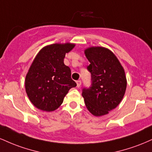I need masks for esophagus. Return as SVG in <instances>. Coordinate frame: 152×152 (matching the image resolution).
I'll return each instance as SVG.
<instances>
[{
	"instance_id": "1",
	"label": "esophagus",
	"mask_w": 152,
	"mask_h": 152,
	"mask_svg": "<svg viewBox=\"0 0 152 152\" xmlns=\"http://www.w3.org/2000/svg\"><path fill=\"white\" fill-rule=\"evenodd\" d=\"M76 84H77L78 88H79V87L81 86V81H76Z\"/></svg>"
}]
</instances>
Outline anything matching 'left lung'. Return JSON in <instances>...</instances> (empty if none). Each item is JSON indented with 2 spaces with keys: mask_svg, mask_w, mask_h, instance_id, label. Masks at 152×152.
Returning a JSON list of instances; mask_svg holds the SVG:
<instances>
[{
  "mask_svg": "<svg viewBox=\"0 0 152 152\" xmlns=\"http://www.w3.org/2000/svg\"><path fill=\"white\" fill-rule=\"evenodd\" d=\"M84 53L90 65L91 86L83 88L82 96L87 109L95 116H102L114 109L126 91L125 71L111 50L102 46H91Z\"/></svg>",
  "mask_w": 152,
  "mask_h": 152,
  "instance_id": "8db88e82",
  "label": "left lung"
}]
</instances>
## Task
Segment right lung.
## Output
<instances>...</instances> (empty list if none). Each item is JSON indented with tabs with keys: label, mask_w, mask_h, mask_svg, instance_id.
I'll use <instances>...</instances> for the list:
<instances>
[{
	"label": "right lung",
	"mask_w": 152,
	"mask_h": 152,
	"mask_svg": "<svg viewBox=\"0 0 152 152\" xmlns=\"http://www.w3.org/2000/svg\"><path fill=\"white\" fill-rule=\"evenodd\" d=\"M75 43H53L40 50L26 76L25 88L34 106L44 111H55L69 91L76 86L71 69L64 63L66 53Z\"/></svg>",
	"instance_id": "1"
}]
</instances>
